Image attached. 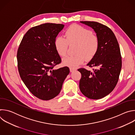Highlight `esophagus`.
Here are the masks:
<instances>
[{
    "mask_svg": "<svg viewBox=\"0 0 135 135\" xmlns=\"http://www.w3.org/2000/svg\"><path fill=\"white\" fill-rule=\"evenodd\" d=\"M76 69L75 68H70V72H73L74 71H75Z\"/></svg>",
    "mask_w": 135,
    "mask_h": 135,
    "instance_id": "esophagus-1",
    "label": "esophagus"
}]
</instances>
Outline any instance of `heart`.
<instances>
[{
    "mask_svg": "<svg viewBox=\"0 0 135 135\" xmlns=\"http://www.w3.org/2000/svg\"><path fill=\"white\" fill-rule=\"evenodd\" d=\"M65 38L58 36L54 42L55 49L60 55L67 53L68 45L76 44L75 53L73 56H67L62 59L66 66L75 68L82 64L85 59H92L97 53L99 41L98 38L92 35L91 31L79 25L70 26L66 31Z\"/></svg>",
    "mask_w": 135,
    "mask_h": 135,
    "instance_id": "b5f03b06",
    "label": "heart"
}]
</instances>
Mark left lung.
I'll use <instances>...</instances> for the list:
<instances>
[{
    "label": "left lung",
    "mask_w": 135,
    "mask_h": 135,
    "mask_svg": "<svg viewBox=\"0 0 135 135\" xmlns=\"http://www.w3.org/2000/svg\"><path fill=\"white\" fill-rule=\"evenodd\" d=\"M91 28L98 39V51L87 64L93 71L79 69L81 92L89 99H99L109 94L119 80L122 67L119 45L116 37L108 27L94 21H80Z\"/></svg>",
    "instance_id": "obj_1"
}]
</instances>
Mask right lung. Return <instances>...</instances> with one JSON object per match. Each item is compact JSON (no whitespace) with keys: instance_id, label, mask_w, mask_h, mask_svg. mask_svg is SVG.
Masks as SVG:
<instances>
[{"instance_id":"right-lung-1","label":"right lung","mask_w":135,"mask_h":135,"mask_svg":"<svg viewBox=\"0 0 135 135\" xmlns=\"http://www.w3.org/2000/svg\"><path fill=\"white\" fill-rule=\"evenodd\" d=\"M64 27L46 23L30 28L17 50L18 70L22 81L33 95L43 100L59 94L70 72L68 67L53 68L61 62L54 42Z\"/></svg>"}]
</instances>
